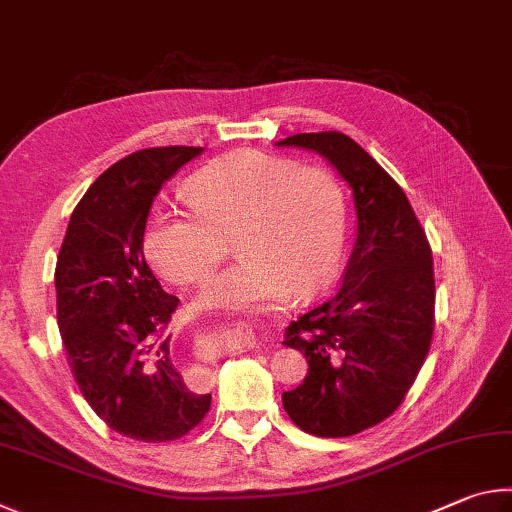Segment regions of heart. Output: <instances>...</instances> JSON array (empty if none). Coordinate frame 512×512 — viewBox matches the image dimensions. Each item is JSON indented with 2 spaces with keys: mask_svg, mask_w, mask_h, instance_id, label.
Here are the masks:
<instances>
[{
  "mask_svg": "<svg viewBox=\"0 0 512 512\" xmlns=\"http://www.w3.org/2000/svg\"><path fill=\"white\" fill-rule=\"evenodd\" d=\"M191 209L159 206L143 231V254L170 283L204 281L227 238L240 256L197 294L200 310H267L294 288L306 294L337 272L348 209L344 188L321 166H294L263 152H231L195 170Z\"/></svg>",
  "mask_w": 512,
  "mask_h": 512,
  "instance_id": "obj_1",
  "label": "heart"
}]
</instances>
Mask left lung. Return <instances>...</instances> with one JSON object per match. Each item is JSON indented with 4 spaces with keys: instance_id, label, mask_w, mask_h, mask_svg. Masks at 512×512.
Returning <instances> with one entry per match:
<instances>
[{
    "instance_id": "left-lung-1",
    "label": "left lung",
    "mask_w": 512,
    "mask_h": 512,
    "mask_svg": "<svg viewBox=\"0 0 512 512\" xmlns=\"http://www.w3.org/2000/svg\"><path fill=\"white\" fill-rule=\"evenodd\" d=\"M317 152L353 191L357 236L344 281L285 330L308 375L283 393L303 432L353 436L405 400L434 333L432 249L402 188L342 132L294 134L276 143Z\"/></svg>"
}]
</instances>
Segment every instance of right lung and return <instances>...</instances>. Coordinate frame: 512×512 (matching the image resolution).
<instances>
[{
    "instance_id": "obj_1",
    "label": "right lung",
    "mask_w": 512,
    "mask_h": 512,
    "mask_svg": "<svg viewBox=\"0 0 512 512\" xmlns=\"http://www.w3.org/2000/svg\"><path fill=\"white\" fill-rule=\"evenodd\" d=\"M202 152L148 148L116 161L71 213L58 254V328L69 369L94 414L134 441L182 438L211 407V393H195L177 371L164 335L179 299L143 258L157 193Z\"/></svg>"
}]
</instances>
